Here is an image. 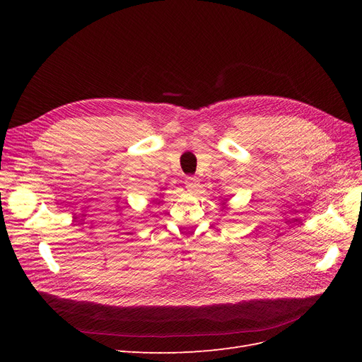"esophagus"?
<instances>
[{
	"instance_id": "esophagus-1",
	"label": "esophagus",
	"mask_w": 362,
	"mask_h": 362,
	"mask_svg": "<svg viewBox=\"0 0 362 362\" xmlns=\"http://www.w3.org/2000/svg\"><path fill=\"white\" fill-rule=\"evenodd\" d=\"M184 184H185V189H187L192 193H194L196 190H198V187H199V180L198 178H193V177H187V178H185Z\"/></svg>"
}]
</instances>
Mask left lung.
Returning <instances> with one entry per match:
<instances>
[{"mask_svg": "<svg viewBox=\"0 0 362 362\" xmlns=\"http://www.w3.org/2000/svg\"><path fill=\"white\" fill-rule=\"evenodd\" d=\"M226 201L228 198H222V210H226Z\"/></svg>", "mask_w": 362, "mask_h": 362, "instance_id": "left-lung-1", "label": "left lung"}]
</instances>
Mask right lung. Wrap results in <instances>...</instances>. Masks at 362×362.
I'll list each match as a JSON object with an SVG mask.
<instances>
[{
    "label": "right lung",
    "mask_w": 362,
    "mask_h": 362,
    "mask_svg": "<svg viewBox=\"0 0 362 362\" xmlns=\"http://www.w3.org/2000/svg\"><path fill=\"white\" fill-rule=\"evenodd\" d=\"M161 189H163V187H161ZM160 196H161V193H160ZM154 201H156V202H157V204H161V199H158V198H156V199H154Z\"/></svg>",
    "instance_id": "obj_1"
}]
</instances>
